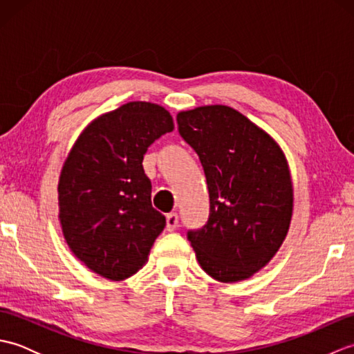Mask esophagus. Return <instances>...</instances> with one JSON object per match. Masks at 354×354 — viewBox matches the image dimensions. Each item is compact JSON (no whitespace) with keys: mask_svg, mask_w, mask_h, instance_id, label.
<instances>
[{"mask_svg":"<svg viewBox=\"0 0 354 354\" xmlns=\"http://www.w3.org/2000/svg\"><path fill=\"white\" fill-rule=\"evenodd\" d=\"M179 223V217L176 213H169L167 217H165V228L167 231H175L178 228Z\"/></svg>","mask_w":354,"mask_h":354,"instance_id":"34e87169","label":"esophagus"}]
</instances>
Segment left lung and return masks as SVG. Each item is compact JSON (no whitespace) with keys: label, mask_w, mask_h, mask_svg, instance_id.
I'll use <instances>...</instances> for the list:
<instances>
[{"label":"left lung","mask_w":354,"mask_h":354,"mask_svg":"<svg viewBox=\"0 0 354 354\" xmlns=\"http://www.w3.org/2000/svg\"><path fill=\"white\" fill-rule=\"evenodd\" d=\"M176 120L199 156L209 194L207 223L187 237L209 277L246 280L288 236L293 189L286 156L269 133L225 104L183 111Z\"/></svg>","instance_id":"obj_1"}]
</instances>
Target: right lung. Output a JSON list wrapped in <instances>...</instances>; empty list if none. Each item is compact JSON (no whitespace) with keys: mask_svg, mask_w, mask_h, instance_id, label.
<instances>
[{"mask_svg":"<svg viewBox=\"0 0 354 354\" xmlns=\"http://www.w3.org/2000/svg\"><path fill=\"white\" fill-rule=\"evenodd\" d=\"M173 127L160 104L129 102L97 117L74 142L59 178V221L93 272L120 281L147 261L165 217L152 207L142 158Z\"/></svg>","mask_w":354,"mask_h":354,"instance_id":"obj_1","label":"right lung"}]
</instances>
